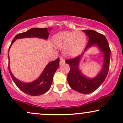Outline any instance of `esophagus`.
Returning <instances> with one entry per match:
<instances>
[{
    "label": "esophagus",
    "instance_id": "1",
    "mask_svg": "<svg viewBox=\"0 0 123 123\" xmlns=\"http://www.w3.org/2000/svg\"><path fill=\"white\" fill-rule=\"evenodd\" d=\"M65 60H64L63 58H61L60 61H59V64H60V65H62V64H65Z\"/></svg>",
    "mask_w": 123,
    "mask_h": 123
}]
</instances>
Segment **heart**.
Here are the masks:
<instances>
[{
	"label": "heart",
	"mask_w": 123,
	"mask_h": 123,
	"mask_svg": "<svg viewBox=\"0 0 123 123\" xmlns=\"http://www.w3.org/2000/svg\"><path fill=\"white\" fill-rule=\"evenodd\" d=\"M53 43L58 48H63L62 52L67 56H74L83 51L86 43L85 35L80 31H63L53 37Z\"/></svg>",
	"instance_id": "obj_1"
}]
</instances>
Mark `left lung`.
<instances>
[{
	"label": "left lung",
	"mask_w": 123,
	"mask_h": 123,
	"mask_svg": "<svg viewBox=\"0 0 123 123\" xmlns=\"http://www.w3.org/2000/svg\"><path fill=\"white\" fill-rule=\"evenodd\" d=\"M83 32L89 38L84 52L78 57L68 59L65 62L70 67L67 77L69 86L75 91L88 94L95 91L105 80L109 69L111 51L105 36L93 30H83ZM92 46H97L103 54V64L102 68L95 77L88 78L82 73L79 66L84 53Z\"/></svg>",
	"instance_id": "8db88e82"
}]
</instances>
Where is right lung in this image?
Here are the masks:
<instances>
[{
    "label": "right lung",
    "instance_id": "1",
    "mask_svg": "<svg viewBox=\"0 0 123 123\" xmlns=\"http://www.w3.org/2000/svg\"><path fill=\"white\" fill-rule=\"evenodd\" d=\"M52 29L49 28H34L29 29L28 31L16 35L12 41L9 49L12 45L14 43L16 39L26 38H38L47 40L49 37V31ZM10 61L9 60V71L11 75L13 81L16 86L23 92L32 96H38L46 92L51 87L53 81L54 75L57 70L59 65V58H58L56 60L51 61L45 67L41 74L35 81L29 83H25L17 80L13 74L12 73L9 65Z\"/></svg>",
    "mask_w": 123,
    "mask_h": 123
}]
</instances>
